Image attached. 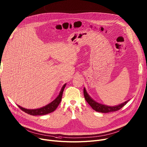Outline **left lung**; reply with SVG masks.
Returning <instances> with one entry per match:
<instances>
[{"mask_svg":"<svg viewBox=\"0 0 147 147\" xmlns=\"http://www.w3.org/2000/svg\"><path fill=\"white\" fill-rule=\"evenodd\" d=\"M84 97L85 100L87 101V102L88 103V104L90 105V106L96 111L98 112H101V113H109V112H113L117 111L120 110V109H122L126 103L129 101L127 100L125 101L124 102L122 103L119 105L115 106H108L105 105H102L100 104V103H98L96 102V101H94L91 97L88 94L87 91H86L85 88H84Z\"/></svg>","mask_w":147,"mask_h":147,"instance_id":"left-lung-1","label":"left lung"}]
</instances>
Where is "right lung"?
<instances>
[{"label": "right lung", "instance_id": "1", "mask_svg": "<svg viewBox=\"0 0 147 147\" xmlns=\"http://www.w3.org/2000/svg\"><path fill=\"white\" fill-rule=\"evenodd\" d=\"M66 85V84L63 85L61 90H60V91L59 96L55 98V100H54L52 102H51L50 103H49V104H48L47 105H46L44 107H41L40 109H27L23 108L18 105V106L19 107V108L21 109V110H22V111L25 112L26 113H28V114H29L30 115H32V116L45 115H47L50 113H51V112L54 111L56 109V108L60 104V101H61L63 92V90H64V88L65 87Z\"/></svg>", "mask_w": 147, "mask_h": 147}]
</instances>
